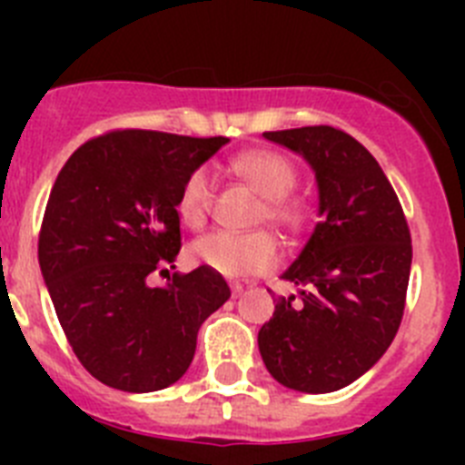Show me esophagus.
<instances>
[{
    "instance_id": "34e87169",
    "label": "esophagus",
    "mask_w": 465,
    "mask_h": 465,
    "mask_svg": "<svg viewBox=\"0 0 465 465\" xmlns=\"http://www.w3.org/2000/svg\"><path fill=\"white\" fill-rule=\"evenodd\" d=\"M230 289H232V298H240L242 291H244V286H242L240 282H232L230 283Z\"/></svg>"
}]
</instances>
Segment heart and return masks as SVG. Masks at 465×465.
<instances>
[{
    "label": "heart",
    "instance_id": "1",
    "mask_svg": "<svg viewBox=\"0 0 465 465\" xmlns=\"http://www.w3.org/2000/svg\"><path fill=\"white\" fill-rule=\"evenodd\" d=\"M232 172L242 182L249 183L262 197L261 221L277 225L291 235L300 232L307 223V207L291 191L298 183V170L289 158L272 149H252L235 155L230 163ZM213 186L212 176L204 167L188 172L179 195L176 213L183 225L200 230L207 223L212 207ZM191 258L197 265L225 274V277H244V274H265L279 265V244L268 230H256L246 235L235 232H212L193 242Z\"/></svg>",
    "mask_w": 465,
    "mask_h": 465
}]
</instances>
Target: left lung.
Masks as SVG:
<instances>
[{"label":"left lung","mask_w":465,"mask_h":465,"mask_svg":"<svg viewBox=\"0 0 465 465\" xmlns=\"http://www.w3.org/2000/svg\"><path fill=\"white\" fill-rule=\"evenodd\" d=\"M262 137L310 163L322 221L282 274L302 289L300 302L277 300L258 349L279 384L338 391L371 371L396 338L412 265L408 221L380 163L351 134L310 125Z\"/></svg>","instance_id":"left-lung-1"}]
</instances>
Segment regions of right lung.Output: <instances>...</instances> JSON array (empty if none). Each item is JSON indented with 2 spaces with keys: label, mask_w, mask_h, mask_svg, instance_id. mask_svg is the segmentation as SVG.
Here are the masks:
<instances>
[{
  "label": "right lung",
  "mask_w": 465,
  "mask_h": 465,
  "mask_svg": "<svg viewBox=\"0 0 465 465\" xmlns=\"http://www.w3.org/2000/svg\"><path fill=\"white\" fill-rule=\"evenodd\" d=\"M228 137L114 130L74 151L39 232V265L57 322L85 371L111 389L149 393L182 380L197 331L230 298L200 265L167 274L182 249L176 195Z\"/></svg>",
  "instance_id": "1"
}]
</instances>
